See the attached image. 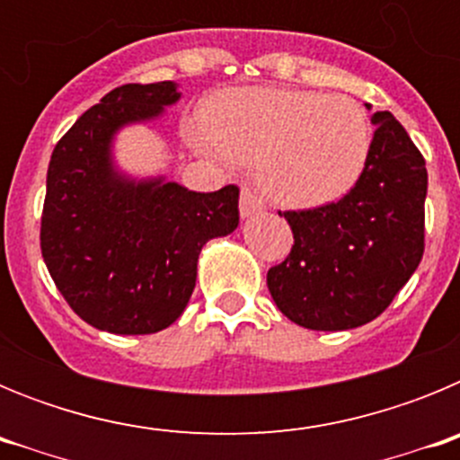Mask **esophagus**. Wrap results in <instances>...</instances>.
<instances>
[{
	"mask_svg": "<svg viewBox=\"0 0 460 460\" xmlns=\"http://www.w3.org/2000/svg\"><path fill=\"white\" fill-rule=\"evenodd\" d=\"M265 209V202L258 193H253L251 189H242V198H239V211H242V218H251L255 214Z\"/></svg>",
	"mask_w": 460,
	"mask_h": 460,
	"instance_id": "esophagus-1",
	"label": "esophagus"
}]
</instances>
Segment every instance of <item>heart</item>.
<instances>
[{
  "mask_svg": "<svg viewBox=\"0 0 460 460\" xmlns=\"http://www.w3.org/2000/svg\"><path fill=\"white\" fill-rule=\"evenodd\" d=\"M195 137L237 164H255L267 195L295 209L343 198L371 154L364 105L311 89H226L209 103V133Z\"/></svg>",
  "mask_w": 460,
  "mask_h": 460,
  "instance_id": "1",
  "label": "heart"
}]
</instances>
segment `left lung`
Listing matches in <instances>:
<instances>
[{
  "label": "left lung",
  "instance_id": "8db88e82",
  "mask_svg": "<svg viewBox=\"0 0 460 460\" xmlns=\"http://www.w3.org/2000/svg\"><path fill=\"white\" fill-rule=\"evenodd\" d=\"M371 121V154L350 193L315 209L279 211L295 243L267 271V288L288 320L315 332L376 320L424 255V156L392 112H373Z\"/></svg>",
  "mask_w": 460,
  "mask_h": 460
}]
</instances>
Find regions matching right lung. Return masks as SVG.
Segmentation results:
<instances>
[{"instance_id": "add662e5", "label": "right lung", "mask_w": 460, "mask_h": 460, "mask_svg": "<svg viewBox=\"0 0 460 460\" xmlns=\"http://www.w3.org/2000/svg\"><path fill=\"white\" fill-rule=\"evenodd\" d=\"M172 80L121 84L57 142L48 165L40 253L68 306L110 334H154L184 313L198 255L239 226V189L195 193L165 177L133 180L112 161L128 124L164 115Z\"/></svg>"}]
</instances>
